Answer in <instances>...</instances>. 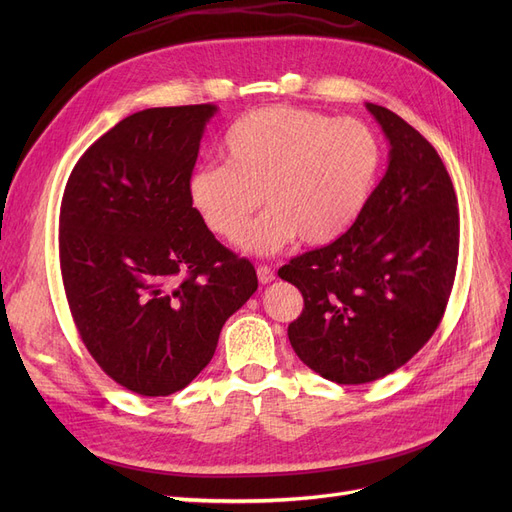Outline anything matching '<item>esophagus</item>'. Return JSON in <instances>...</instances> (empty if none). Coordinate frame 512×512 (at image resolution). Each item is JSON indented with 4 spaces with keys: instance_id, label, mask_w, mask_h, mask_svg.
Instances as JSON below:
<instances>
[{
    "instance_id": "34e87169",
    "label": "esophagus",
    "mask_w": 512,
    "mask_h": 512,
    "mask_svg": "<svg viewBox=\"0 0 512 512\" xmlns=\"http://www.w3.org/2000/svg\"><path fill=\"white\" fill-rule=\"evenodd\" d=\"M256 273H258L260 284H271V282L275 280V271H273L271 267H267V265H260V267L256 269Z\"/></svg>"
}]
</instances>
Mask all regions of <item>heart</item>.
<instances>
[{
    "mask_svg": "<svg viewBox=\"0 0 512 512\" xmlns=\"http://www.w3.org/2000/svg\"><path fill=\"white\" fill-rule=\"evenodd\" d=\"M226 164H203L188 179V198L213 235L237 239L265 199L270 209L244 231L245 252L267 256L294 237L327 245L356 224L384 162L369 123L275 104L245 113L226 130Z\"/></svg>",
    "mask_w": 512,
    "mask_h": 512,
    "instance_id": "b5f03b06",
    "label": "heart"
}]
</instances>
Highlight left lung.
<instances>
[{
    "label": "left lung",
    "instance_id": "obj_1",
    "mask_svg": "<svg viewBox=\"0 0 512 512\" xmlns=\"http://www.w3.org/2000/svg\"><path fill=\"white\" fill-rule=\"evenodd\" d=\"M367 111L391 143L369 205L346 235L277 273L303 294L290 346L337 384L384 378L429 342L459 258L457 196L438 151L389 108Z\"/></svg>",
    "mask_w": 512,
    "mask_h": 512
}]
</instances>
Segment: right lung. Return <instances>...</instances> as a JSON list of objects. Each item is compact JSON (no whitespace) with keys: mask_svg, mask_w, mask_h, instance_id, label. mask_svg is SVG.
<instances>
[{"mask_svg":"<svg viewBox=\"0 0 512 512\" xmlns=\"http://www.w3.org/2000/svg\"><path fill=\"white\" fill-rule=\"evenodd\" d=\"M215 111L126 117L83 153L61 198L59 265L76 329L104 374L143 397L185 389L258 288L252 262L215 239L188 198Z\"/></svg>","mask_w":512,"mask_h":512,"instance_id":"obj_1","label":"right lung"}]
</instances>
